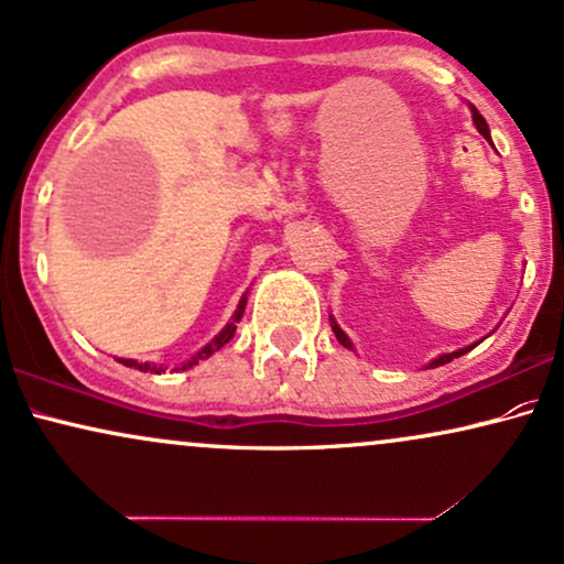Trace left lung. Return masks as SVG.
Returning <instances> with one entry per match:
<instances>
[{
    "label": "left lung",
    "mask_w": 564,
    "mask_h": 564,
    "mask_svg": "<svg viewBox=\"0 0 564 564\" xmlns=\"http://www.w3.org/2000/svg\"><path fill=\"white\" fill-rule=\"evenodd\" d=\"M471 111H474V124H476V130H479V132L484 134V138L489 140V127H487V122H484V117H481L479 111L474 109V106H471ZM330 327H333L335 338H338V344H340V346H346V348H354V346H351V340H348V335H346L344 330H340L338 323H335L333 317H330ZM471 348H476V344H474V346H466V348H458V351H453V354H442V356H437V359H432V361H430V367H426V369H434V367H440V365H447V361L458 359V356L468 354V351H471Z\"/></svg>",
    "instance_id": "1"
}]
</instances>
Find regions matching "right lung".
I'll list each match as a JSON object with an SVG mask.
<instances>
[{"label": "right lung", "instance_id": "add662e5", "mask_svg": "<svg viewBox=\"0 0 564 564\" xmlns=\"http://www.w3.org/2000/svg\"><path fill=\"white\" fill-rule=\"evenodd\" d=\"M245 306H247V296H241V302H239V306H237V312H234V317H231V323L224 327V330H220L216 338L210 340L208 346H203L199 348V351L192 356L189 361H184L182 367H176V369H189V367H195L197 361H203V359H208L210 354H216L218 348H224L226 344H229V340L234 338V333H237V323L241 319V315H245ZM122 361L124 367H132V369H140V372H155V375H161L163 372V367H159V365H148V361H134V359H119Z\"/></svg>", "mask_w": 564, "mask_h": 564}]
</instances>
